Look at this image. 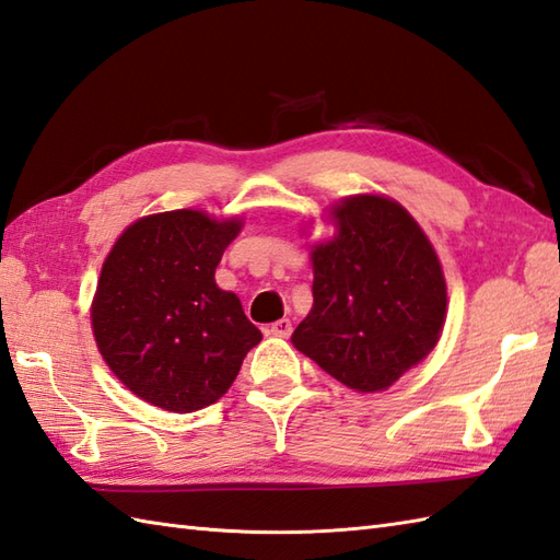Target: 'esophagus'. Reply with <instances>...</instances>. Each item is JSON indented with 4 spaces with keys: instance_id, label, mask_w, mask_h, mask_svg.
Wrapping results in <instances>:
<instances>
[{
    "instance_id": "34e87169",
    "label": "esophagus",
    "mask_w": 560,
    "mask_h": 560,
    "mask_svg": "<svg viewBox=\"0 0 560 560\" xmlns=\"http://www.w3.org/2000/svg\"><path fill=\"white\" fill-rule=\"evenodd\" d=\"M268 332L276 335V338H290L292 332V320L290 318H280L276 323H270L268 326Z\"/></svg>"
}]
</instances>
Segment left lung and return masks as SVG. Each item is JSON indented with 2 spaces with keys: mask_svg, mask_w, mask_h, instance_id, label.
<instances>
[{
  "mask_svg": "<svg viewBox=\"0 0 560 560\" xmlns=\"http://www.w3.org/2000/svg\"><path fill=\"white\" fill-rule=\"evenodd\" d=\"M332 240L312 246L314 306L292 345L357 393L390 388L436 347L448 294L441 260L393 198L332 206Z\"/></svg>",
  "mask_w": 560,
  "mask_h": 560,
  "instance_id": "obj_1",
  "label": "left lung"
}]
</instances>
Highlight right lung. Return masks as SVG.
<instances>
[{
  "label": "right lung",
  "instance_id": "right-lung-1",
  "mask_svg": "<svg viewBox=\"0 0 560 560\" xmlns=\"http://www.w3.org/2000/svg\"><path fill=\"white\" fill-rule=\"evenodd\" d=\"M240 218L167 210L136 220L107 254L91 306L105 364L127 388L167 412L218 402L260 330L215 268Z\"/></svg>",
  "mask_w": 560,
  "mask_h": 560
}]
</instances>
